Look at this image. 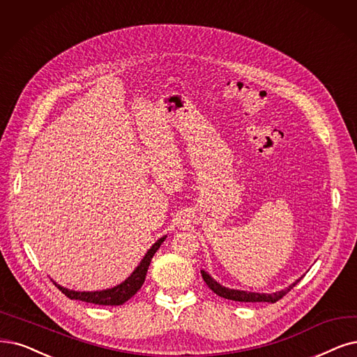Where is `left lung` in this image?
Instances as JSON below:
<instances>
[{
    "label": "left lung",
    "mask_w": 357,
    "mask_h": 357,
    "mask_svg": "<svg viewBox=\"0 0 357 357\" xmlns=\"http://www.w3.org/2000/svg\"><path fill=\"white\" fill-rule=\"evenodd\" d=\"M202 276L204 282L207 284V287L212 289L213 293H216L218 296L228 298V300H234V301H248V303H256V301H268V303H276L278 300H281L288 291H291V288L297 285V282L300 280H297L294 284L289 285L285 289H281L278 293H272V294H260V293H247V291H240V289H231L227 287H222L219 282H216L212 276L208 273H206L204 271H202Z\"/></svg>",
    "instance_id": "left-lung-1"
}]
</instances>
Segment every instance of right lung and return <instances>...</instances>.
I'll use <instances>...</instances> for the list:
<instances>
[{
  "instance_id": "add662e5",
  "label": "right lung",
  "mask_w": 357,
  "mask_h": 357,
  "mask_svg": "<svg viewBox=\"0 0 357 357\" xmlns=\"http://www.w3.org/2000/svg\"><path fill=\"white\" fill-rule=\"evenodd\" d=\"M166 240V236L163 238L158 240L150 250L147 252V255L144 256V259L141 260L139 266L132 272V275L129 278L122 282L121 285H117L114 288L110 289H104V291H94V293H81V291H73V289H68V288H63L60 285L56 287L60 289V291L72 300H81V301H86V303H92V305H101V306H119V305H123L125 301H128L132 296H134L138 289L141 288V285L145 281V275H147L149 266H150V261L153 259V256L155 255V252L158 248H160L162 243Z\"/></svg>"
}]
</instances>
